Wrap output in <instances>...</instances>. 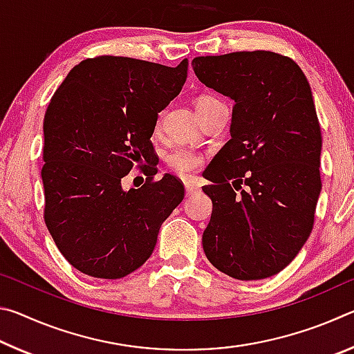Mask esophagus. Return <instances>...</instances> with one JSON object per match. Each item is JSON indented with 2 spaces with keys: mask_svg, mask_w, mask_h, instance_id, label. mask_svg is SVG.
I'll use <instances>...</instances> for the list:
<instances>
[{
  "mask_svg": "<svg viewBox=\"0 0 354 354\" xmlns=\"http://www.w3.org/2000/svg\"><path fill=\"white\" fill-rule=\"evenodd\" d=\"M184 187H185V195H187V196L195 195V194H198V192H200V187L194 181H185Z\"/></svg>",
  "mask_w": 354,
  "mask_h": 354,
  "instance_id": "1",
  "label": "esophagus"
}]
</instances>
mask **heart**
I'll return each mask as SVG.
<instances>
[{
    "mask_svg": "<svg viewBox=\"0 0 354 354\" xmlns=\"http://www.w3.org/2000/svg\"><path fill=\"white\" fill-rule=\"evenodd\" d=\"M206 101H212V98H200L196 101V106L206 103ZM160 118H162V113H159L158 127L160 124ZM167 164H169L170 169L175 171L176 175L189 176L195 170H198V167L201 165V159L192 151H187V149H175V151L170 153L169 158H167Z\"/></svg>",
    "mask_w": 354,
    "mask_h": 354,
    "instance_id": "1",
    "label": "heart"
}]
</instances>
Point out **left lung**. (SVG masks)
<instances>
[{
	"mask_svg": "<svg viewBox=\"0 0 354 354\" xmlns=\"http://www.w3.org/2000/svg\"><path fill=\"white\" fill-rule=\"evenodd\" d=\"M192 67L234 101L231 139L205 171L214 184L203 187L212 200L203 250L231 278L273 277L306 243L322 190L310 86L292 59L272 51L201 56Z\"/></svg>",
	"mask_w": 354,
	"mask_h": 354,
	"instance_id": "left-lung-1",
	"label": "left lung"
}]
</instances>
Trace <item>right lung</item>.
Instances as JSON below:
<instances>
[{
  "label": "right lung",
  "mask_w": 354,
  "mask_h": 354,
  "mask_svg": "<svg viewBox=\"0 0 354 354\" xmlns=\"http://www.w3.org/2000/svg\"><path fill=\"white\" fill-rule=\"evenodd\" d=\"M187 67V59L178 67L86 59L53 95L44 120L45 223L76 270L103 279L133 273L183 201L184 185L169 173L129 190L122 179L151 158L158 113L181 92Z\"/></svg>",
  "instance_id": "add662e5"
}]
</instances>
